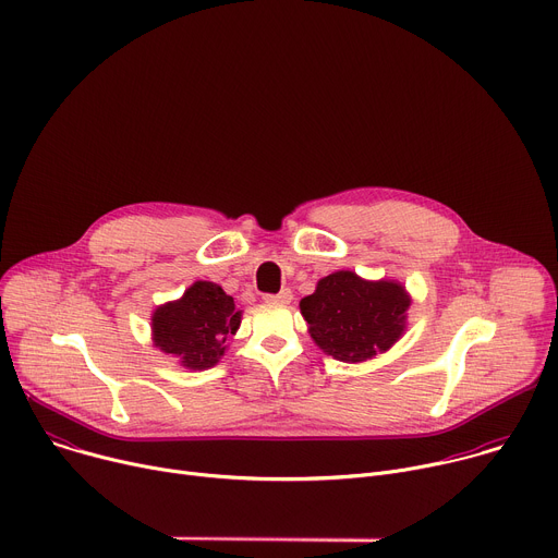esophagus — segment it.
<instances>
[{"mask_svg":"<svg viewBox=\"0 0 558 558\" xmlns=\"http://www.w3.org/2000/svg\"><path fill=\"white\" fill-rule=\"evenodd\" d=\"M293 300V293L289 289H282L280 293H267L265 295V302L269 304H289Z\"/></svg>","mask_w":558,"mask_h":558,"instance_id":"1","label":"esophagus"}]
</instances>
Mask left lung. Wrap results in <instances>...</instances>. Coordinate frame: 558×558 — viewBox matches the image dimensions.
Returning a JSON list of instances; mask_svg holds the SVG:
<instances>
[{
    "instance_id": "1",
    "label": "left lung",
    "mask_w": 558,
    "mask_h": 558,
    "mask_svg": "<svg viewBox=\"0 0 558 558\" xmlns=\"http://www.w3.org/2000/svg\"><path fill=\"white\" fill-rule=\"evenodd\" d=\"M411 295L395 280H364L336 271L300 300L313 342L340 362H364L388 351L407 329Z\"/></svg>"
}]
</instances>
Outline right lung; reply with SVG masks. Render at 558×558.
Segmentation results:
<instances>
[{
    "label": "right lung",
    "instance_id": "right-lung-1",
    "mask_svg": "<svg viewBox=\"0 0 558 558\" xmlns=\"http://www.w3.org/2000/svg\"><path fill=\"white\" fill-rule=\"evenodd\" d=\"M241 327V311L218 284L198 280L181 300L151 313L154 347L179 357L190 371H205L225 355L227 340Z\"/></svg>",
    "mask_w": 558,
    "mask_h": 558
}]
</instances>
